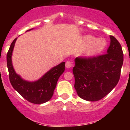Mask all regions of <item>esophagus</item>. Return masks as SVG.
<instances>
[{
  "instance_id": "34e87169",
  "label": "esophagus",
  "mask_w": 130,
  "mask_h": 130,
  "mask_svg": "<svg viewBox=\"0 0 130 130\" xmlns=\"http://www.w3.org/2000/svg\"><path fill=\"white\" fill-rule=\"evenodd\" d=\"M72 66H73V62H72L70 61V60L66 61V67L67 68H72Z\"/></svg>"
}]
</instances>
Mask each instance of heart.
<instances>
[{
    "label": "heart",
    "instance_id": "1",
    "mask_svg": "<svg viewBox=\"0 0 130 130\" xmlns=\"http://www.w3.org/2000/svg\"><path fill=\"white\" fill-rule=\"evenodd\" d=\"M84 42L86 45L91 44L88 51V53L89 55H94L100 52L106 45V42L104 39L98 38L95 40L94 37L90 36H88L85 38Z\"/></svg>",
    "mask_w": 130,
    "mask_h": 130
}]
</instances>
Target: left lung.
<instances>
[{
    "label": "left lung",
    "mask_w": 130,
    "mask_h": 130,
    "mask_svg": "<svg viewBox=\"0 0 130 130\" xmlns=\"http://www.w3.org/2000/svg\"><path fill=\"white\" fill-rule=\"evenodd\" d=\"M107 53L92 57H78L73 68L74 87L78 96L87 101L100 100L115 88L120 77L124 55L121 45L110 36Z\"/></svg>",
    "instance_id": "left-lung-1"
}]
</instances>
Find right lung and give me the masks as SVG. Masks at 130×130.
Listing matches in <instances>:
<instances>
[{"mask_svg":"<svg viewBox=\"0 0 130 130\" xmlns=\"http://www.w3.org/2000/svg\"><path fill=\"white\" fill-rule=\"evenodd\" d=\"M16 40L17 38L11 43L6 56L9 79L11 85L28 102L34 104L45 103L51 99L53 95L58 78L65 70V62H63L53 68L38 81L35 82L24 81L15 72L11 63V55Z\"/></svg>","mask_w":130,"mask_h":130,"instance_id":"right-lung-1","label":"right lung"}]
</instances>
